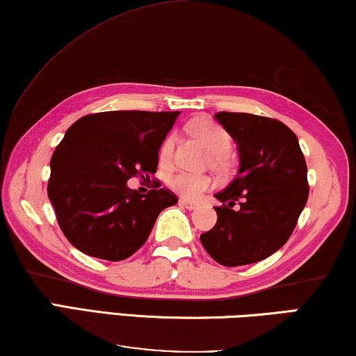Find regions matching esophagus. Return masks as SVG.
I'll use <instances>...</instances> for the list:
<instances>
[{
  "instance_id": "obj_1",
  "label": "esophagus",
  "mask_w": 356,
  "mask_h": 356,
  "mask_svg": "<svg viewBox=\"0 0 356 356\" xmlns=\"http://www.w3.org/2000/svg\"><path fill=\"white\" fill-rule=\"evenodd\" d=\"M180 204H182L185 209H188V211H195V209H198V207H200L198 202H193V201L185 200V198L180 200Z\"/></svg>"
}]
</instances>
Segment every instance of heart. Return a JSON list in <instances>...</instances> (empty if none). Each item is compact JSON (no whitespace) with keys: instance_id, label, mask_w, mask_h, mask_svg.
Here are the masks:
<instances>
[{"instance_id":"1","label":"heart","mask_w":356,"mask_h":356,"mask_svg":"<svg viewBox=\"0 0 356 356\" xmlns=\"http://www.w3.org/2000/svg\"><path fill=\"white\" fill-rule=\"evenodd\" d=\"M190 131L209 152H211V154L217 155L216 161H218L220 155L227 154L231 147L229 134L225 131L222 127L217 125L216 122L207 120V118H200V120L191 123ZM172 147H174V134H171V136H168L165 140H163L161 149H160L161 160L166 161L171 158ZM169 185H171L177 193L185 196V198L195 200L198 198L202 191L211 188L212 180L211 177L202 176V174L179 171L169 179Z\"/></svg>"}]
</instances>
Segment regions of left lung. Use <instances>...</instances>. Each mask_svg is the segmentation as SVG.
<instances>
[{
	"instance_id": "left-lung-1",
	"label": "left lung",
	"mask_w": 356,
	"mask_h": 356,
	"mask_svg": "<svg viewBox=\"0 0 356 356\" xmlns=\"http://www.w3.org/2000/svg\"><path fill=\"white\" fill-rule=\"evenodd\" d=\"M213 117L238 144L239 169L216 195L217 223L201 244L223 266L261 261L289 241L306 206V160L296 134L279 120L244 112ZM236 200L241 209L234 211Z\"/></svg>"
}]
</instances>
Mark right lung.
Listing matches in <instances>:
<instances>
[{
  "mask_svg": "<svg viewBox=\"0 0 356 356\" xmlns=\"http://www.w3.org/2000/svg\"><path fill=\"white\" fill-rule=\"evenodd\" d=\"M179 114L109 111L67 128L50 160L47 193L77 250L107 261L131 257L163 209L176 204L177 196L166 188L140 195L127 182L156 172L158 152Z\"/></svg>",
  "mask_w": 356,
  "mask_h": 356,
  "instance_id": "1",
  "label": "right lung"
}]
</instances>
